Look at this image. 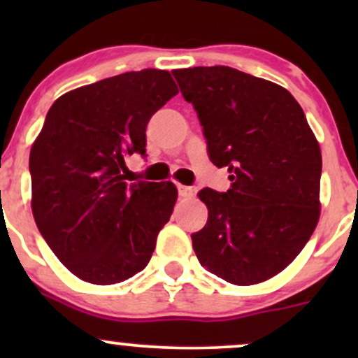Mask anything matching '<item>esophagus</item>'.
<instances>
[{"label":"esophagus","mask_w":358,"mask_h":358,"mask_svg":"<svg viewBox=\"0 0 358 358\" xmlns=\"http://www.w3.org/2000/svg\"><path fill=\"white\" fill-rule=\"evenodd\" d=\"M178 195L183 196V199H188V196L193 195V188L185 187V185H178Z\"/></svg>","instance_id":"esophagus-1"}]
</instances>
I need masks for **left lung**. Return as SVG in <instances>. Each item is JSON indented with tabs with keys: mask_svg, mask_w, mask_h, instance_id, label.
I'll list each match as a JSON object with an SVG mask.
<instances>
[{
	"mask_svg": "<svg viewBox=\"0 0 358 358\" xmlns=\"http://www.w3.org/2000/svg\"><path fill=\"white\" fill-rule=\"evenodd\" d=\"M196 110L210 162L231 188H203L208 219L192 234L200 264L239 286L276 276L310 241L320 219L322 151L296 99L237 69L173 71Z\"/></svg>",
	"mask_w": 358,
	"mask_h": 358,
	"instance_id": "8db88e82",
	"label": "left lung"
}]
</instances>
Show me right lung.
Here are the masks:
<instances>
[{
    "mask_svg": "<svg viewBox=\"0 0 358 358\" xmlns=\"http://www.w3.org/2000/svg\"><path fill=\"white\" fill-rule=\"evenodd\" d=\"M178 94L145 69L64 94L30 151L31 210L59 261L82 281L116 285L143 271L173 212L171 182L127 185L126 156H146L151 116Z\"/></svg>",
    "mask_w": 358,
    "mask_h": 358,
    "instance_id": "obj_1",
    "label": "right lung"
}]
</instances>
